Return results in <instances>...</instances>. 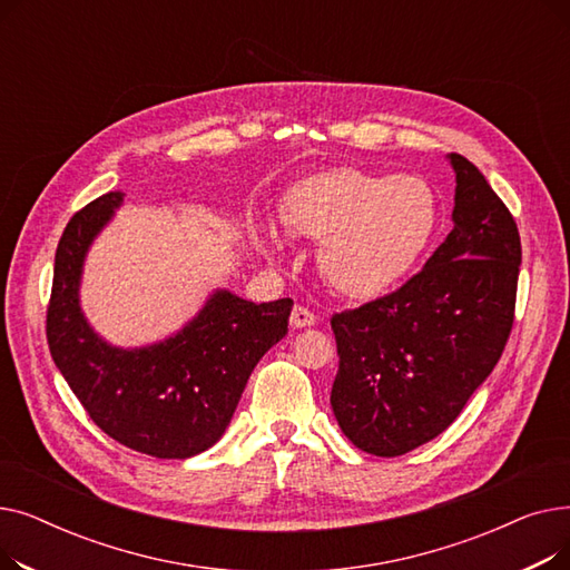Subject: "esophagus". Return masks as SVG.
<instances>
[{
  "mask_svg": "<svg viewBox=\"0 0 570 570\" xmlns=\"http://www.w3.org/2000/svg\"><path fill=\"white\" fill-rule=\"evenodd\" d=\"M316 323V316L314 312H309L307 307L303 305H295L293 312H291V327H309Z\"/></svg>",
  "mask_w": 570,
  "mask_h": 570,
  "instance_id": "34e87169",
  "label": "esophagus"
}]
</instances>
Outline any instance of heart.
<instances>
[{
    "label": "heart",
    "instance_id": "heart-1",
    "mask_svg": "<svg viewBox=\"0 0 570 570\" xmlns=\"http://www.w3.org/2000/svg\"><path fill=\"white\" fill-rule=\"evenodd\" d=\"M282 222L321 243L327 284L370 301L395 288L421 258L436 226V198L417 175L335 168L301 179L282 203ZM261 239L269 254L282 252L273 228H263Z\"/></svg>",
    "mask_w": 570,
    "mask_h": 570
}]
</instances>
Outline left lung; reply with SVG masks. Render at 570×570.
<instances>
[{"label": "left lung", "mask_w": 570, "mask_h": 570, "mask_svg": "<svg viewBox=\"0 0 570 570\" xmlns=\"http://www.w3.org/2000/svg\"><path fill=\"white\" fill-rule=\"evenodd\" d=\"M453 230L421 273L376 301L331 318L340 370L331 404L348 441L397 458L439 436L508 342L522 263L513 215L462 155Z\"/></svg>", "instance_id": "left-lung-1"}]
</instances>
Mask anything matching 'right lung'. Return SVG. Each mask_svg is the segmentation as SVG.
Instances as JSON below:
<instances>
[{"label":"right lung","mask_w":570,"mask_h":570,"mask_svg":"<svg viewBox=\"0 0 570 570\" xmlns=\"http://www.w3.org/2000/svg\"><path fill=\"white\" fill-rule=\"evenodd\" d=\"M110 191L67 224L46 316L50 355L97 428L131 451L187 460L215 445L261 357L288 333L291 297L249 303L215 291L177 335L142 348L101 340L80 309L89 245L122 205Z\"/></svg>","instance_id":"obj_1"}]
</instances>
